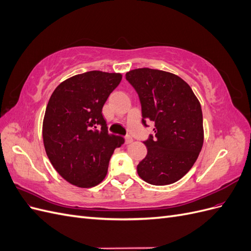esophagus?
<instances>
[{"mask_svg":"<svg viewBox=\"0 0 251 251\" xmlns=\"http://www.w3.org/2000/svg\"><path fill=\"white\" fill-rule=\"evenodd\" d=\"M125 141H126V144H128V143H131L133 141V138L131 137L130 135H126V136H125Z\"/></svg>","mask_w":251,"mask_h":251,"instance_id":"34e87169","label":"esophagus"}]
</instances>
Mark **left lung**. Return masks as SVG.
Wrapping results in <instances>:
<instances>
[{"label": "left lung", "instance_id": "left-lung-1", "mask_svg": "<svg viewBox=\"0 0 251 251\" xmlns=\"http://www.w3.org/2000/svg\"><path fill=\"white\" fill-rule=\"evenodd\" d=\"M126 79L138 94L142 125H155V135L143 141L148 154L137 173L150 184H172L193 168L201 151V104L192 88L170 72L141 68L127 72Z\"/></svg>", "mask_w": 251, "mask_h": 251}]
</instances>
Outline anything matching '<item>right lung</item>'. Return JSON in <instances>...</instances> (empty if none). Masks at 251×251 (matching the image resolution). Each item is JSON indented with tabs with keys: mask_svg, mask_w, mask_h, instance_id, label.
I'll return each instance as SVG.
<instances>
[{
	"mask_svg": "<svg viewBox=\"0 0 251 251\" xmlns=\"http://www.w3.org/2000/svg\"><path fill=\"white\" fill-rule=\"evenodd\" d=\"M123 78L89 71L63 81L45 112L43 139L53 168L69 183L93 187L104 179L114 150L125 142L109 134L102 107Z\"/></svg>",
	"mask_w": 251,
	"mask_h": 251,
	"instance_id": "1",
	"label": "right lung"
}]
</instances>
